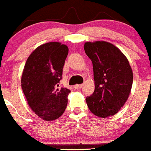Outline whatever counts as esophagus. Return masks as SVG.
<instances>
[{
    "instance_id": "obj_1",
    "label": "esophagus",
    "mask_w": 151,
    "mask_h": 151,
    "mask_svg": "<svg viewBox=\"0 0 151 151\" xmlns=\"http://www.w3.org/2000/svg\"><path fill=\"white\" fill-rule=\"evenodd\" d=\"M82 86H83V85H82V84L75 85V86H74V89H76V90H78V89L81 88V87H82Z\"/></svg>"
}]
</instances>
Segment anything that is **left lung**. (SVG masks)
I'll list each match as a JSON object with an SVG mask.
<instances>
[{
	"label": "left lung",
	"mask_w": 151,
	"mask_h": 151,
	"mask_svg": "<svg viewBox=\"0 0 151 151\" xmlns=\"http://www.w3.org/2000/svg\"><path fill=\"white\" fill-rule=\"evenodd\" d=\"M84 51L93 62L95 90L86 98L90 112L99 118L115 115L132 90L133 72L126 56L112 43L86 42Z\"/></svg>",
	"instance_id": "1"
}]
</instances>
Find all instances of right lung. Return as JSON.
<instances>
[{
  "label": "right lung",
  "instance_id": "right-lung-1",
  "mask_svg": "<svg viewBox=\"0 0 151 151\" xmlns=\"http://www.w3.org/2000/svg\"><path fill=\"white\" fill-rule=\"evenodd\" d=\"M68 47L58 42L39 45L30 54L21 77V86L29 106L45 121L62 115L70 91L59 88Z\"/></svg>",
  "mask_w": 151,
  "mask_h": 151
}]
</instances>
